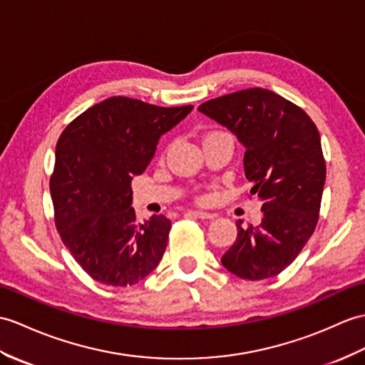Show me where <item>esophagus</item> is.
Here are the masks:
<instances>
[{
	"label": "esophagus",
	"instance_id": "1",
	"mask_svg": "<svg viewBox=\"0 0 365 365\" xmlns=\"http://www.w3.org/2000/svg\"><path fill=\"white\" fill-rule=\"evenodd\" d=\"M190 215L196 216V217H199V219H213V217H216V215L207 213V211H190Z\"/></svg>",
	"mask_w": 365,
	"mask_h": 365
}]
</instances>
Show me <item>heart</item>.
I'll return each mask as SVG.
<instances>
[{
  "instance_id": "heart-1",
  "label": "heart",
  "mask_w": 365,
  "mask_h": 365,
  "mask_svg": "<svg viewBox=\"0 0 365 365\" xmlns=\"http://www.w3.org/2000/svg\"><path fill=\"white\" fill-rule=\"evenodd\" d=\"M219 133H225V132H211L207 135V137H211V135H219Z\"/></svg>"
}]
</instances>
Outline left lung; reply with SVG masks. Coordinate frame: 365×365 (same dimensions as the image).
I'll return each instance as SVG.
<instances>
[{
	"instance_id": "obj_1",
	"label": "left lung",
	"mask_w": 365,
	"mask_h": 365,
	"mask_svg": "<svg viewBox=\"0 0 365 365\" xmlns=\"http://www.w3.org/2000/svg\"><path fill=\"white\" fill-rule=\"evenodd\" d=\"M197 110L244 146L250 194L264 215L257 227L236 222L238 236L222 266L253 282L275 277L297 258L319 221L327 168L317 127L291 101L258 87L207 101Z\"/></svg>"
}]
</instances>
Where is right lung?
<instances>
[{
  "label": "right lung",
  "mask_w": 365,
  "mask_h": 365,
  "mask_svg": "<svg viewBox=\"0 0 365 365\" xmlns=\"http://www.w3.org/2000/svg\"><path fill=\"white\" fill-rule=\"evenodd\" d=\"M192 106L157 107L113 96L66 125L49 180L57 232L79 266L107 286H132L163 258L171 221L138 222L130 182L144 173L158 140Z\"/></svg>",
  "instance_id": "obj_1"
}]
</instances>
